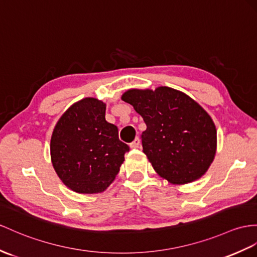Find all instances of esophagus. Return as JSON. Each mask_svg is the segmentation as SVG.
Segmentation results:
<instances>
[{
  "label": "esophagus",
  "mask_w": 257,
  "mask_h": 257,
  "mask_svg": "<svg viewBox=\"0 0 257 257\" xmlns=\"http://www.w3.org/2000/svg\"><path fill=\"white\" fill-rule=\"evenodd\" d=\"M140 146H141V141H140L139 137H136V139L130 144L131 148H139Z\"/></svg>",
  "instance_id": "1"
}]
</instances>
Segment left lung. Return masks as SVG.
<instances>
[{"label":"left lung","instance_id":"obj_1","mask_svg":"<svg viewBox=\"0 0 257 257\" xmlns=\"http://www.w3.org/2000/svg\"><path fill=\"white\" fill-rule=\"evenodd\" d=\"M121 99L133 105L146 123L143 153L159 177L182 185L207 172L215 159L217 130L201 104L167 86L155 90L132 88Z\"/></svg>","mask_w":257,"mask_h":257}]
</instances>
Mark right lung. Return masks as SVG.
Segmentation results:
<instances>
[{
	"mask_svg": "<svg viewBox=\"0 0 257 257\" xmlns=\"http://www.w3.org/2000/svg\"><path fill=\"white\" fill-rule=\"evenodd\" d=\"M105 103L87 97L73 103L56 122L50 142L54 170L68 189L79 194L105 191L130 150L105 121Z\"/></svg>",
	"mask_w": 257,
	"mask_h": 257,
	"instance_id": "obj_1",
	"label": "right lung"
}]
</instances>
